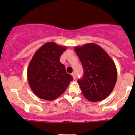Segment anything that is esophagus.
<instances>
[{"mask_svg": "<svg viewBox=\"0 0 135 135\" xmlns=\"http://www.w3.org/2000/svg\"><path fill=\"white\" fill-rule=\"evenodd\" d=\"M72 76H73V79H74V80H76V74H75V73H72Z\"/></svg>", "mask_w": 135, "mask_h": 135, "instance_id": "1", "label": "esophagus"}]
</instances>
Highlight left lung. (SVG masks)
<instances>
[{"instance_id":"left-lung-1","label":"left lung","mask_w":135,"mask_h":135,"mask_svg":"<svg viewBox=\"0 0 135 135\" xmlns=\"http://www.w3.org/2000/svg\"><path fill=\"white\" fill-rule=\"evenodd\" d=\"M84 70L78 80L84 97L91 102L106 99L114 89L117 69L114 61L99 45L85 44L74 47Z\"/></svg>"}]
</instances>
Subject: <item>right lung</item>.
<instances>
[{
	"label": "right lung",
	"instance_id": "1",
	"mask_svg": "<svg viewBox=\"0 0 135 135\" xmlns=\"http://www.w3.org/2000/svg\"><path fill=\"white\" fill-rule=\"evenodd\" d=\"M66 50L55 42H47L32 57L27 69V80L34 93L42 99L55 100L62 95L73 78L66 73L59 57Z\"/></svg>",
	"mask_w": 135,
	"mask_h": 135
}]
</instances>
